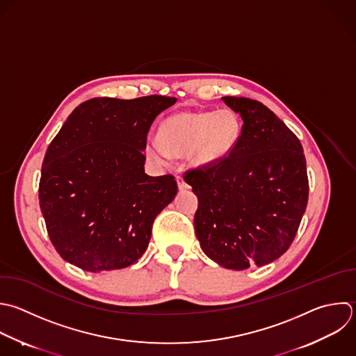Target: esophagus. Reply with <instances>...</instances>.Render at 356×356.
<instances>
[{
  "instance_id": "esophagus-1",
  "label": "esophagus",
  "mask_w": 356,
  "mask_h": 356,
  "mask_svg": "<svg viewBox=\"0 0 356 356\" xmlns=\"http://www.w3.org/2000/svg\"><path fill=\"white\" fill-rule=\"evenodd\" d=\"M177 184H178V189L181 191V192H184V191H188L191 186L185 182V179L182 178V177H177Z\"/></svg>"
}]
</instances>
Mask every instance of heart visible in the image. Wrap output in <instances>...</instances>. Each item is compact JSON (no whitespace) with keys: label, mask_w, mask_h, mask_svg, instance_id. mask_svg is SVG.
Masks as SVG:
<instances>
[{"label":"heart","mask_w":356,"mask_h":356,"mask_svg":"<svg viewBox=\"0 0 356 356\" xmlns=\"http://www.w3.org/2000/svg\"><path fill=\"white\" fill-rule=\"evenodd\" d=\"M242 136V121L232 110L182 111L161 121L159 140L147 139L145 152L163 164L170 156H181L195 168H214L236 149Z\"/></svg>","instance_id":"b5f03b06"}]
</instances>
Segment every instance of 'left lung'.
Segmentation results:
<instances>
[{"label": "left lung", "mask_w": 356, "mask_h": 356, "mask_svg": "<svg viewBox=\"0 0 356 356\" xmlns=\"http://www.w3.org/2000/svg\"><path fill=\"white\" fill-rule=\"evenodd\" d=\"M221 99L241 115L242 136L222 164L184 178L199 200L195 232L217 264L261 267L284 254L296 235L307 204L306 160L299 139L260 102Z\"/></svg>", "instance_id": "1"}]
</instances>
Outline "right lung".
I'll list each match as a JSON object with an SVG mask.
<instances>
[{"mask_svg": "<svg viewBox=\"0 0 356 356\" xmlns=\"http://www.w3.org/2000/svg\"><path fill=\"white\" fill-rule=\"evenodd\" d=\"M175 97L92 99L50 143L39 186L60 256L90 273L125 268L147 249L157 214L177 196L172 175L150 177L143 154L156 117Z\"/></svg>", "mask_w": 356, "mask_h": 356, "instance_id": "add662e5", "label": "right lung"}]
</instances>
